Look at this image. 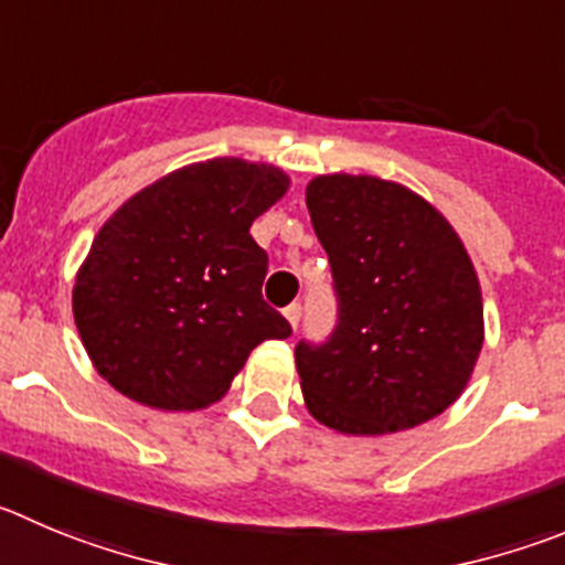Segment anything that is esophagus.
<instances>
[{
    "mask_svg": "<svg viewBox=\"0 0 565 565\" xmlns=\"http://www.w3.org/2000/svg\"><path fill=\"white\" fill-rule=\"evenodd\" d=\"M300 315H303V309H300V303H289V307L284 309V318L289 320V326H292V329H298Z\"/></svg>",
    "mask_w": 565,
    "mask_h": 565,
    "instance_id": "34e87169",
    "label": "esophagus"
}]
</instances>
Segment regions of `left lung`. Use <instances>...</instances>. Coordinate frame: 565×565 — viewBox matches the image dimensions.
Masks as SVG:
<instances>
[{
  "label": "left lung",
  "instance_id": "obj_1",
  "mask_svg": "<svg viewBox=\"0 0 565 565\" xmlns=\"http://www.w3.org/2000/svg\"><path fill=\"white\" fill-rule=\"evenodd\" d=\"M329 253L337 326L295 345L307 409L342 435L426 424L460 398L482 351V292L446 217L407 186L320 175L307 186Z\"/></svg>",
  "mask_w": 565,
  "mask_h": 565
}]
</instances>
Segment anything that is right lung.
I'll return each mask as SVG.
<instances>
[{
	"instance_id": "add662e5",
	"label": "right lung",
	"mask_w": 565,
	"mask_h": 565,
	"mask_svg": "<svg viewBox=\"0 0 565 565\" xmlns=\"http://www.w3.org/2000/svg\"><path fill=\"white\" fill-rule=\"evenodd\" d=\"M270 163L214 158L141 189L94 236L72 309L99 376L156 409H203L253 348L292 334L267 307L250 225L284 198Z\"/></svg>"
}]
</instances>
